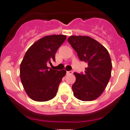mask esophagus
I'll use <instances>...</instances> for the list:
<instances>
[{"mask_svg":"<svg viewBox=\"0 0 130 130\" xmlns=\"http://www.w3.org/2000/svg\"><path fill=\"white\" fill-rule=\"evenodd\" d=\"M66 73H67L68 75H69V74H72L73 73V71H68V72H66Z\"/></svg>","mask_w":130,"mask_h":130,"instance_id":"34e87169","label":"esophagus"}]
</instances>
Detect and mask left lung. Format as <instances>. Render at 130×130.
I'll return each instance as SVG.
<instances>
[{"label":"left lung","instance_id":"left-lung-1","mask_svg":"<svg viewBox=\"0 0 130 130\" xmlns=\"http://www.w3.org/2000/svg\"><path fill=\"white\" fill-rule=\"evenodd\" d=\"M68 42L81 61L88 64L83 73L74 72L73 95L82 101H92L102 94L111 75L112 63L105 47L87 36H71Z\"/></svg>","mask_w":130,"mask_h":130}]
</instances>
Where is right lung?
Listing matches in <instances>:
<instances>
[{"mask_svg":"<svg viewBox=\"0 0 130 130\" xmlns=\"http://www.w3.org/2000/svg\"><path fill=\"white\" fill-rule=\"evenodd\" d=\"M66 36H46L33 43L27 50L20 65V77L24 89L31 99L46 102L57 95L58 85L66 75L47 66L55 61V54Z\"/></svg>","mask_w":130,"mask_h":130,"instance_id":"obj_1","label":"right lung"}]
</instances>
